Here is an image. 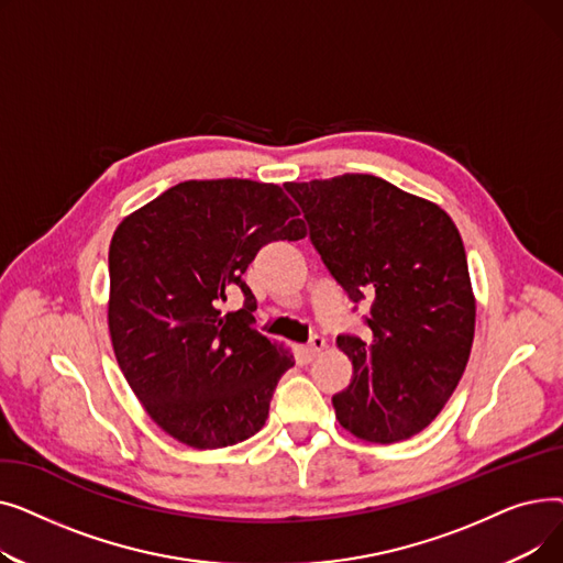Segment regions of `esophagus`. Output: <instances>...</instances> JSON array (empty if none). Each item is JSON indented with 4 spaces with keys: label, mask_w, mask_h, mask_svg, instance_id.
I'll return each mask as SVG.
<instances>
[{
    "label": "esophagus",
    "mask_w": 563,
    "mask_h": 563,
    "mask_svg": "<svg viewBox=\"0 0 563 563\" xmlns=\"http://www.w3.org/2000/svg\"><path fill=\"white\" fill-rule=\"evenodd\" d=\"M323 349H327V340L319 338V335H314V338H312V340L301 349V353H303V358L310 363V361H314V358L319 356V353H321Z\"/></svg>",
    "instance_id": "esophagus-1"
}]
</instances>
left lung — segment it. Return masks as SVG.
I'll list each match as a JSON object with an SVG mask.
<instances>
[{
	"label": "left lung",
	"mask_w": 563,
	"mask_h": 563,
	"mask_svg": "<svg viewBox=\"0 0 563 563\" xmlns=\"http://www.w3.org/2000/svg\"><path fill=\"white\" fill-rule=\"evenodd\" d=\"M310 242L353 303L374 297L369 335H340L353 376L338 422L367 442L427 429L463 376L477 303L461 234L431 200L365 173L287 183Z\"/></svg>",
	"instance_id": "obj_1"
}]
</instances>
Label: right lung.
Returning <instances> with one entry per match:
<instances>
[{"label":"right lung","mask_w":563,"mask_h":563,"mask_svg":"<svg viewBox=\"0 0 563 563\" xmlns=\"http://www.w3.org/2000/svg\"><path fill=\"white\" fill-rule=\"evenodd\" d=\"M306 236L278 185L187 180L139 207L109 246V335L115 361L153 422L194 450L255 435L291 353L257 333L242 274L257 251ZM242 288L245 308L218 306Z\"/></svg>","instance_id":"obj_1"}]
</instances>
